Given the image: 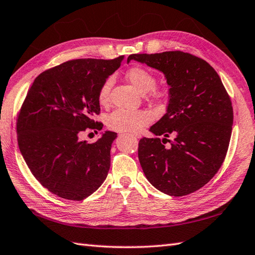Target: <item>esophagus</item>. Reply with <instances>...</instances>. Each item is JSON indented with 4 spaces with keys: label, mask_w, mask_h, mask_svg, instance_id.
Wrapping results in <instances>:
<instances>
[{
    "label": "esophagus",
    "mask_w": 255,
    "mask_h": 255,
    "mask_svg": "<svg viewBox=\"0 0 255 255\" xmlns=\"http://www.w3.org/2000/svg\"><path fill=\"white\" fill-rule=\"evenodd\" d=\"M132 136H134L135 138H138L139 135H137V134H132Z\"/></svg>",
    "instance_id": "1"
}]
</instances>
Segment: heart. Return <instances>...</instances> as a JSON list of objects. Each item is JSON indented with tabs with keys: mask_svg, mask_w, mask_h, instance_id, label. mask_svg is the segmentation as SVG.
Masks as SVG:
<instances>
[{
	"mask_svg": "<svg viewBox=\"0 0 255 255\" xmlns=\"http://www.w3.org/2000/svg\"><path fill=\"white\" fill-rule=\"evenodd\" d=\"M127 80L136 88L139 93L147 95V97L157 103H165L169 97V89L165 85H155L156 78L151 72L142 66H132L126 72ZM112 77H107L101 83L98 89L97 98L100 105H107L110 98L112 87ZM151 121V116L146 110H124L117 109L109 113L106 118V124L110 129L118 132L140 131Z\"/></svg>",
	"mask_w": 255,
	"mask_h": 255,
	"instance_id": "b5f03b06",
	"label": "heart"
}]
</instances>
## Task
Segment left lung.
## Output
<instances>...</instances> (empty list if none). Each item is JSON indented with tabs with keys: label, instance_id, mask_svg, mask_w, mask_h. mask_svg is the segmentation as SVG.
<instances>
[{
	"label": "left lung",
	"instance_id": "obj_1",
	"mask_svg": "<svg viewBox=\"0 0 255 255\" xmlns=\"http://www.w3.org/2000/svg\"><path fill=\"white\" fill-rule=\"evenodd\" d=\"M131 60L161 71L170 86L167 113L149 128L157 137L138 143L146 178L168 195L193 193L217 173L227 154L234 122L227 90L205 60L188 52L131 54Z\"/></svg>",
	"mask_w": 255,
	"mask_h": 255
}]
</instances>
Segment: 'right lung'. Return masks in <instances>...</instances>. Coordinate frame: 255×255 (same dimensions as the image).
<instances>
[{
    "label": "right lung",
    "mask_w": 255,
    "mask_h": 255,
    "mask_svg": "<svg viewBox=\"0 0 255 255\" xmlns=\"http://www.w3.org/2000/svg\"><path fill=\"white\" fill-rule=\"evenodd\" d=\"M113 60L76 59L39 74L17 116L19 150L39 182L62 199L82 201L103 184L110 169L111 144L107 131L93 144L81 142L86 128L101 129L98 89L121 65Z\"/></svg>",
    "instance_id": "1"
}]
</instances>
